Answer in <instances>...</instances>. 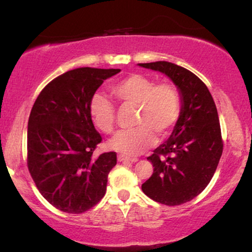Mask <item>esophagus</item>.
<instances>
[{
    "instance_id": "34e87169",
    "label": "esophagus",
    "mask_w": 252,
    "mask_h": 252,
    "mask_svg": "<svg viewBox=\"0 0 252 252\" xmlns=\"http://www.w3.org/2000/svg\"><path fill=\"white\" fill-rule=\"evenodd\" d=\"M118 160L122 161V163H126V161H130V163H135L139 159L137 158H130V157H127L125 155H118Z\"/></svg>"
}]
</instances>
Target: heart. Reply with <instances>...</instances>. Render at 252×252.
I'll return each mask as SVG.
<instances>
[{
  "mask_svg": "<svg viewBox=\"0 0 252 252\" xmlns=\"http://www.w3.org/2000/svg\"><path fill=\"white\" fill-rule=\"evenodd\" d=\"M111 93L123 106L137 109L133 130L119 132L110 141L111 149L135 156L153 146L156 140L170 135L180 118L182 97L178 86L170 81L158 82L147 75L133 73L116 82ZM89 115L101 132L111 134L116 125V108L101 94L89 102Z\"/></svg>",
  "mask_w": 252,
  "mask_h": 252,
  "instance_id": "obj_1",
  "label": "heart"
}]
</instances>
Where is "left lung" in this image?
Returning a JSON list of instances; mask_svg holds the SVG:
<instances>
[{
    "mask_svg": "<svg viewBox=\"0 0 252 252\" xmlns=\"http://www.w3.org/2000/svg\"><path fill=\"white\" fill-rule=\"evenodd\" d=\"M140 66L166 74L182 97L173 133L147 158L154 173L142 191L160 204H184L204 190L218 166L223 149L218 111L204 82L187 68L164 61Z\"/></svg>",
    "mask_w": 252,
    "mask_h": 252,
    "instance_id": "8db88e82",
    "label": "left lung"
}]
</instances>
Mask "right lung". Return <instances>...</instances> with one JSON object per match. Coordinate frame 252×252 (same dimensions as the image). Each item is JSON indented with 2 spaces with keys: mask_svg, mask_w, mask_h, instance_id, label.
Instances as JSON below:
<instances>
[{
  "mask_svg": "<svg viewBox=\"0 0 252 252\" xmlns=\"http://www.w3.org/2000/svg\"><path fill=\"white\" fill-rule=\"evenodd\" d=\"M119 68L78 67L58 75L34 102L27 128V167L41 195L55 208L79 215L106 191L115 151L96 157L102 142L89 115V102Z\"/></svg>",
  "mask_w": 252,
  "mask_h": 252,
  "instance_id": "1",
  "label": "right lung"
}]
</instances>
